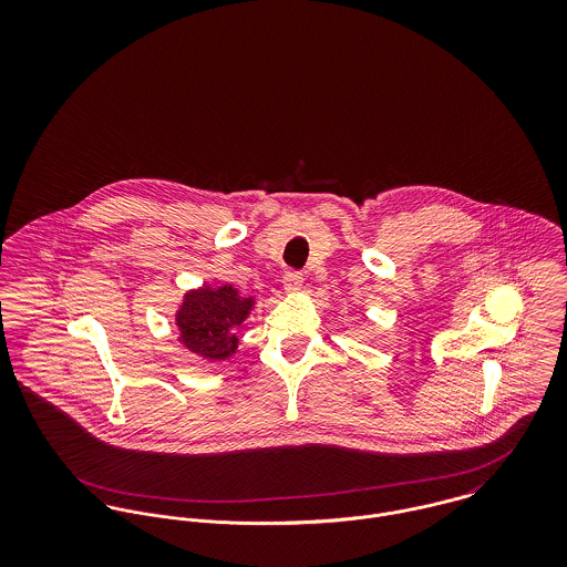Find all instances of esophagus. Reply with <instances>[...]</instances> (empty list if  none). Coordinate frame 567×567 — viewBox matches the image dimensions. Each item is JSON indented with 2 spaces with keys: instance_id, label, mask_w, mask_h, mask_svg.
<instances>
[{
  "instance_id": "1",
  "label": "esophagus",
  "mask_w": 567,
  "mask_h": 567,
  "mask_svg": "<svg viewBox=\"0 0 567 567\" xmlns=\"http://www.w3.org/2000/svg\"><path fill=\"white\" fill-rule=\"evenodd\" d=\"M301 286H303V272H299V270H288V272L284 275V290H286V292L295 295V292L301 290Z\"/></svg>"
}]
</instances>
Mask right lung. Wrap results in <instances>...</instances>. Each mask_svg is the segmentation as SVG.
Segmentation results:
<instances>
[{
    "label": "right lung",
    "instance_id": "1",
    "mask_svg": "<svg viewBox=\"0 0 567 567\" xmlns=\"http://www.w3.org/2000/svg\"><path fill=\"white\" fill-rule=\"evenodd\" d=\"M252 306V299L240 297L231 286L200 288L185 297L176 324L183 344L209 360H225L238 347L236 329L243 323Z\"/></svg>",
    "mask_w": 567,
    "mask_h": 567
}]
</instances>
